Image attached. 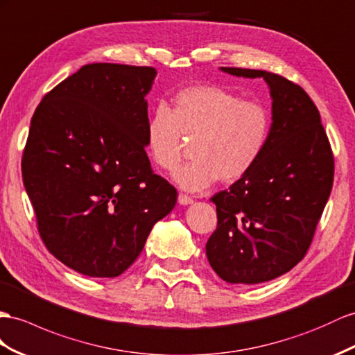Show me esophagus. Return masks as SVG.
<instances>
[{"label":"esophagus","mask_w":355,"mask_h":355,"mask_svg":"<svg viewBox=\"0 0 355 355\" xmlns=\"http://www.w3.org/2000/svg\"><path fill=\"white\" fill-rule=\"evenodd\" d=\"M192 202H193V198H192V196L184 195V193H180V195H178V204H181V205H189V204H192Z\"/></svg>","instance_id":"obj_1"}]
</instances>
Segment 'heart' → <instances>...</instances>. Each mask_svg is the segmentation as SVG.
<instances>
[{"instance_id": "heart-1", "label": "heart", "mask_w": 355, "mask_h": 355, "mask_svg": "<svg viewBox=\"0 0 355 355\" xmlns=\"http://www.w3.org/2000/svg\"><path fill=\"white\" fill-rule=\"evenodd\" d=\"M270 109L255 100L216 85L178 91L172 106L159 105L148 118L147 150L165 171L177 166L183 138L193 139L190 160L172 178L190 192L211 186L219 178L232 183L248 175L264 156L271 136Z\"/></svg>"}]
</instances>
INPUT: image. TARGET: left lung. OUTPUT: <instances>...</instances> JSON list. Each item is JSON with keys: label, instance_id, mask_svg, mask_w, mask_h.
Masks as SVG:
<instances>
[{"label": "left lung", "instance_id": "8db88e82", "mask_svg": "<svg viewBox=\"0 0 355 355\" xmlns=\"http://www.w3.org/2000/svg\"><path fill=\"white\" fill-rule=\"evenodd\" d=\"M220 70L264 78L272 100L268 147L248 175L210 199L217 228L205 246L220 279L255 285L304 258L331 192L334 159L320 111L302 87L266 70Z\"/></svg>", "mask_w": 355, "mask_h": 355}]
</instances>
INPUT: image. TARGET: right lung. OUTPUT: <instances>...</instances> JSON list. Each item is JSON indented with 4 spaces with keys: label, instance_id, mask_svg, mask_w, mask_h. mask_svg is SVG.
Listing matches in <instances>:
<instances>
[{
    "label": "right lung",
    "instance_id": "right-lung-1",
    "mask_svg": "<svg viewBox=\"0 0 355 355\" xmlns=\"http://www.w3.org/2000/svg\"><path fill=\"white\" fill-rule=\"evenodd\" d=\"M157 71L94 62L60 83L31 118L22 178L44 246L89 277H116L172 211L177 190L145 147Z\"/></svg>",
    "mask_w": 355,
    "mask_h": 355
}]
</instances>
